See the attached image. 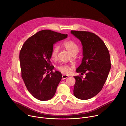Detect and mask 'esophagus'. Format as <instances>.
I'll use <instances>...</instances> for the list:
<instances>
[{
	"mask_svg": "<svg viewBox=\"0 0 126 126\" xmlns=\"http://www.w3.org/2000/svg\"><path fill=\"white\" fill-rule=\"evenodd\" d=\"M68 77V76L66 75H63L62 76V80H64V79H66Z\"/></svg>",
	"mask_w": 126,
	"mask_h": 126,
	"instance_id": "1",
	"label": "esophagus"
}]
</instances>
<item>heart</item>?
Returning <instances> with one entry per match:
<instances>
[{
  "instance_id": "heart-1",
  "label": "heart",
  "mask_w": 126,
  "mask_h": 126,
  "mask_svg": "<svg viewBox=\"0 0 126 126\" xmlns=\"http://www.w3.org/2000/svg\"><path fill=\"white\" fill-rule=\"evenodd\" d=\"M63 46L71 55H76L79 50L78 45L75 42L72 40H68L65 41L63 43ZM59 51V48L58 46H55L53 47L51 54V56L52 59L55 60L57 59ZM58 68L62 73L66 74H69L71 70V68L67 65H61L58 67Z\"/></svg>"
}]
</instances>
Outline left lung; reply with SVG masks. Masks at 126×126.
<instances>
[{
    "label": "left lung",
    "instance_id": "1",
    "mask_svg": "<svg viewBox=\"0 0 126 126\" xmlns=\"http://www.w3.org/2000/svg\"><path fill=\"white\" fill-rule=\"evenodd\" d=\"M71 33L81 42L83 58L76 69L77 73L86 76H76L74 95L81 100H88L102 90L110 72L111 64L109 50L103 40L96 34L88 31L71 30Z\"/></svg>",
    "mask_w": 126,
    "mask_h": 126
}]
</instances>
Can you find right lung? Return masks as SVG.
<instances>
[{
    "label": "right lung",
    "mask_w": 126,
    "mask_h": 126,
    "mask_svg": "<svg viewBox=\"0 0 126 126\" xmlns=\"http://www.w3.org/2000/svg\"><path fill=\"white\" fill-rule=\"evenodd\" d=\"M67 36L43 30L23 44L19 54L21 76L28 91L36 99L47 101L54 96L62 74L58 71L53 72L54 67L51 64V51L54 44ZM50 71L51 72L47 74Z\"/></svg>",
    "instance_id": "1"
}]
</instances>
